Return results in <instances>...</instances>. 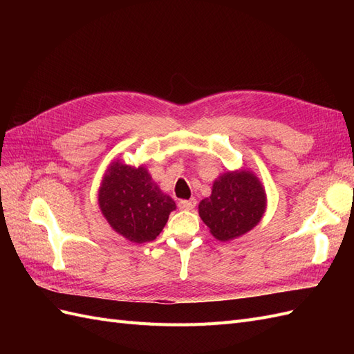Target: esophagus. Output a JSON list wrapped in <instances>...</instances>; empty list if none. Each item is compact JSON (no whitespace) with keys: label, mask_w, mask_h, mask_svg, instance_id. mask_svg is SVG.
I'll return each mask as SVG.
<instances>
[{"label":"esophagus","mask_w":354,"mask_h":354,"mask_svg":"<svg viewBox=\"0 0 354 354\" xmlns=\"http://www.w3.org/2000/svg\"><path fill=\"white\" fill-rule=\"evenodd\" d=\"M196 207V199H187V201H180L178 202V208L180 209H186V211H190V209H194Z\"/></svg>","instance_id":"obj_1"}]
</instances>
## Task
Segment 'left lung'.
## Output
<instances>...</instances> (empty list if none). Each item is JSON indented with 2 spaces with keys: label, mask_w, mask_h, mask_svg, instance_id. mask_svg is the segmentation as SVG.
<instances>
[{
  "label": "left lung",
  "mask_w": 354,
  "mask_h": 354,
  "mask_svg": "<svg viewBox=\"0 0 354 354\" xmlns=\"http://www.w3.org/2000/svg\"><path fill=\"white\" fill-rule=\"evenodd\" d=\"M267 208L266 189L251 169L239 168L220 174L211 195L199 202V217L221 242L233 241L252 230Z\"/></svg>",
  "instance_id": "1"
}]
</instances>
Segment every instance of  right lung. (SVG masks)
<instances>
[{
  "instance_id": "obj_1",
  "label": "right lung",
  "mask_w": 354,
  "mask_h": 354,
  "mask_svg": "<svg viewBox=\"0 0 354 354\" xmlns=\"http://www.w3.org/2000/svg\"><path fill=\"white\" fill-rule=\"evenodd\" d=\"M99 208L109 226L133 243L156 239L176 202L155 183L142 164L138 167L113 159L100 181Z\"/></svg>"
}]
</instances>
